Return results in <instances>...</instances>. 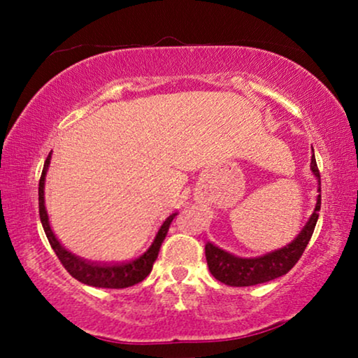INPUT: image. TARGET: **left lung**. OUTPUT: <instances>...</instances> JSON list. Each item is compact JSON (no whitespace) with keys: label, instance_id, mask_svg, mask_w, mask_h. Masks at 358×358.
<instances>
[{"label":"left lung","instance_id":"left-lung-1","mask_svg":"<svg viewBox=\"0 0 358 358\" xmlns=\"http://www.w3.org/2000/svg\"><path fill=\"white\" fill-rule=\"evenodd\" d=\"M311 173L317 180V199L313 213L308 218L305 227L296 234L292 243L275 251L264 254L257 257H239L231 252L223 251L222 248L215 246L213 243L205 244V257H207L208 271L212 275L224 285L229 287H251L257 283L271 282L290 271L298 262L303 251L310 243L317 222V212L321 210V178L315 155L311 156Z\"/></svg>","mask_w":358,"mask_h":358}]
</instances>
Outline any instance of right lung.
I'll return each instance as SVG.
<instances>
[{"instance_id":"1","label":"right lung","mask_w":358,"mask_h":358,"mask_svg":"<svg viewBox=\"0 0 358 358\" xmlns=\"http://www.w3.org/2000/svg\"><path fill=\"white\" fill-rule=\"evenodd\" d=\"M50 159L52 151L47 156L41 176V182H38V213H41V222L43 231L47 234L48 243H50L52 249L55 251L58 259H60L63 267H65L66 271L70 272V275L75 277L76 280L85 283V285L97 288H127L145 280V278L150 275L155 261L158 259L161 244H163L166 234L169 231L171 223H173V220L178 213L169 215V217L164 220L161 228L158 229V233H156L151 246L146 249L140 257H136L135 261L114 264V266H112V264H96L85 261V259L78 257L70 251H66L50 228V222H48V213L45 208V176L48 166H50Z\"/></svg>"}]
</instances>
